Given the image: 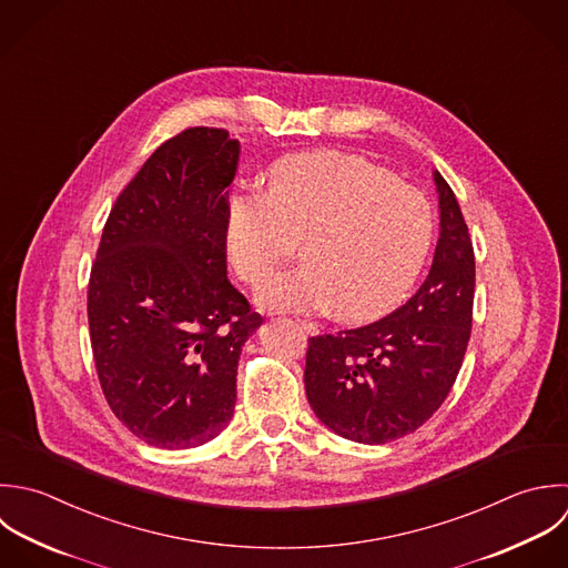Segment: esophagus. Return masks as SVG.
Here are the masks:
<instances>
[{
  "instance_id": "obj_1",
  "label": "esophagus",
  "mask_w": 568,
  "mask_h": 568,
  "mask_svg": "<svg viewBox=\"0 0 568 568\" xmlns=\"http://www.w3.org/2000/svg\"><path fill=\"white\" fill-rule=\"evenodd\" d=\"M298 325H301V329H305L307 334H316V332H318V327H316L314 323H307V321H298Z\"/></svg>"
}]
</instances>
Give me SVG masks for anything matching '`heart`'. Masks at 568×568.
<instances>
[{
  "label": "heart",
  "mask_w": 568,
  "mask_h": 568,
  "mask_svg": "<svg viewBox=\"0 0 568 568\" xmlns=\"http://www.w3.org/2000/svg\"><path fill=\"white\" fill-rule=\"evenodd\" d=\"M429 199L385 168L343 152L276 161L265 187H241L225 214V254L236 276L258 285L303 239L305 265L272 276L256 294L281 312L329 310L372 321L396 307L434 241Z\"/></svg>",
  "instance_id": "obj_1"
}]
</instances>
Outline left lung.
Instances as JSON below:
<instances>
[{"mask_svg":"<svg viewBox=\"0 0 568 568\" xmlns=\"http://www.w3.org/2000/svg\"><path fill=\"white\" fill-rule=\"evenodd\" d=\"M440 234L420 290L389 316L310 338L305 392L334 434L385 445L425 425L460 372L474 314L476 258L463 210L434 170Z\"/></svg>","mask_w":568,"mask_h":568,"instance_id":"left-lung-1","label":"left lung"}]
</instances>
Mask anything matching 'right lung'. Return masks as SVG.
Here are the masks:
<instances>
[{"label": "right lung", "mask_w": 568, "mask_h": 568, "mask_svg": "<svg viewBox=\"0 0 568 568\" xmlns=\"http://www.w3.org/2000/svg\"><path fill=\"white\" fill-rule=\"evenodd\" d=\"M241 143L190 128L159 145L119 194L88 285L97 376L143 443L192 449L234 414L236 367L263 318L227 281V185Z\"/></svg>", "instance_id": "right-lung-1"}]
</instances>
